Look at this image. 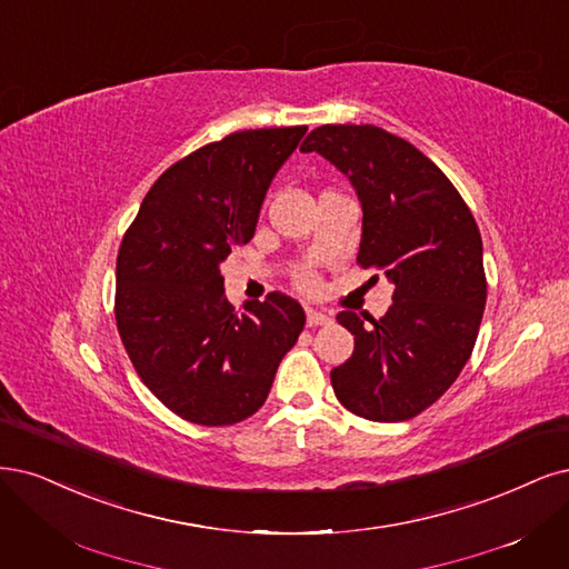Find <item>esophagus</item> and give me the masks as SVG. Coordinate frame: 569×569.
<instances>
[{
	"instance_id": "1",
	"label": "esophagus",
	"mask_w": 569,
	"mask_h": 569,
	"mask_svg": "<svg viewBox=\"0 0 569 569\" xmlns=\"http://www.w3.org/2000/svg\"><path fill=\"white\" fill-rule=\"evenodd\" d=\"M306 322H308V327H318V325H329L331 318L327 316V312H322V310L308 308V310H306Z\"/></svg>"
}]
</instances>
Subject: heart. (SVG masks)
Here are the masks:
<instances>
[{
  "instance_id": "b5f03b06",
  "label": "heart",
  "mask_w": 569,
  "mask_h": 569,
  "mask_svg": "<svg viewBox=\"0 0 569 569\" xmlns=\"http://www.w3.org/2000/svg\"><path fill=\"white\" fill-rule=\"evenodd\" d=\"M299 282H301V287H306V289H310L312 284H316V280H312L310 276H301V278H299Z\"/></svg>"
}]
</instances>
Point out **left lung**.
<instances>
[{"label": "left lung", "mask_w": 569, "mask_h": 569, "mask_svg": "<svg viewBox=\"0 0 569 569\" xmlns=\"http://www.w3.org/2000/svg\"><path fill=\"white\" fill-rule=\"evenodd\" d=\"M301 152L335 164L362 207L358 263L381 268L393 303L365 325L337 316L352 356L331 369L339 402L369 421L421 415L457 381L478 339L487 282L482 238L452 181L400 136L375 124L312 129Z\"/></svg>", "instance_id": "obj_1"}]
</instances>
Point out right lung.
Returning a JSON list of instances; mask_svg holds the SVG:
<instances>
[{"label": "right lung", "mask_w": 569, "mask_h": 569, "mask_svg": "<svg viewBox=\"0 0 569 569\" xmlns=\"http://www.w3.org/2000/svg\"><path fill=\"white\" fill-rule=\"evenodd\" d=\"M306 131L249 129L194 150L154 181L117 253L114 318L129 360L190 423L251 417L303 331L301 303L280 291L234 312L221 263L253 238L266 192Z\"/></svg>", "instance_id": "obj_1"}]
</instances>
